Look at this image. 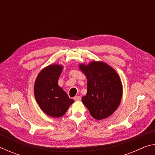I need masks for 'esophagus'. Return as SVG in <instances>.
I'll return each mask as SVG.
<instances>
[{
  "mask_svg": "<svg viewBox=\"0 0 155 155\" xmlns=\"http://www.w3.org/2000/svg\"><path fill=\"white\" fill-rule=\"evenodd\" d=\"M74 99L75 101H81V98L80 96H77L74 97Z\"/></svg>",
  "mask_w": 155,
  "mask_h": 155,
  "instance_id": "1",
  "label": "esophagus"
}]
</instances>
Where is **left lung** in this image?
Returning <instances> with one entry per match:
<instances>
[{
  "instance_id": "1",
  "label": "left lung",
  "mask_w": 155,
  "mask_h": 155,
  "mask_svg": "<svg viewBox=\"0 0 155 155\" xmlns=\"http://www.w3.org/2000/svg\"><path fill=\"white\" fill-rule=\"evenodd\" d=\"M80 70L87 80V91L82 102L96 120H103L114 114L122 96V84L116 71L102 61L81 64Z\"/></svg>"
}]
</instances>
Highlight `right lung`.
Returning a JSON list of instances; mask_svg holds the SVG:
<instances>
[{
	"instance_id": "obj_1",
	"label": "right lung",
	"mask_w": 155,
	"mask_h": 155,
	"mask_svg": "<svg viewBox=\"0 0 155 155\" xmlns=\"http://www.w3.org/2000/svg\"><path fill=\"white\" fill-rule=\"evenodd\" d=\"M63 70L61 65L52 64L39 73L34 85V94L41 109L49 116L60 117L74 103L58 85Z\"/></svg>"
}]
</instances>
